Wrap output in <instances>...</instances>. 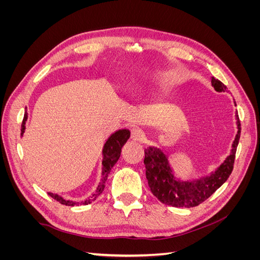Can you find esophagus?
I'll use <instances>...</instances> for the list:
<instances>
[{"instance_id":"1","label":"esophagus","mask_w":260,"mask_h":260,"mask_svg":"<svg viewBox=\"0 0 260 260\" xmlns=\"http://www.w3.org/2000/svg\"><path fill=\"white\" fill-rule=\"evenodd\" d=\"M144 138H145L144 132L141 130V129H139V128L131 129L130 139L132 141H136V142H142V141L144 140Z\"/></svg>"}]
</instances>
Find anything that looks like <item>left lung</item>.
Returning a JSON list of instances; mask_svg holds the SVG:
<instances>
[{
	"mask_svg": "<svg viewBox=\"0 0 260 260\" xmlns=\"http://www.w3.org/2000/svg\"><path fill=\"white\" fill-rule=\"evenodd\" d=\"M211 85L217 92H224L226 86L211 77ZM234 105L237 103L234 102ZM238 132L232 143L230 154L214 171L200 178L180 179L176 176L168 155L161 148L148 146L145 148V175L152 193L165 205L174 207H194L200 205L214 194L231 175L235 152L241 136V123L238 111L235 112Z\"/></svg>",
	"mask_w": 260,
	"mask_h": 260,
	"instance_id": "1",
	"label": "left lung"
}]
</instances>
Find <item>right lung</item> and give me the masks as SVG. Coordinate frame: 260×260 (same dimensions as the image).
Returning a JSON list of instances; mask_svg holds the SVG:
<instances>
[{"label":"right lung","instance_id":"1","mask_svg":"<svg viewBox=\"0 0 260 260\" xmlns=\"http://www.w3.org/2000/svg\"><path fill=\"white\" fill-rule=\"evenodd\" d=\"M27 119H28V113H27V107H26L25 116H23V120L21 124V133H20L21 138L23 137V133H25V130H26ZM129 137H130V131L128 129H119V130H116L107 138V140L105 141V143L103 145V149H102V172H101L100 182L95 188V191H94L90 196H88L85 200L80 202L70 201V200L64 199L62 196L56 193H51V192H49V195L54 200H56L57 202L62 204V205H66V206L88 205V204L95 201L98 196L101 195L102 192L104 191L105 182L109 172H111L112 168L114 167V165L117 162V160L119 159L121 147L125 142H127Z\"/></svg>","mask_w":260,"mask_h":260}]
</instances>
